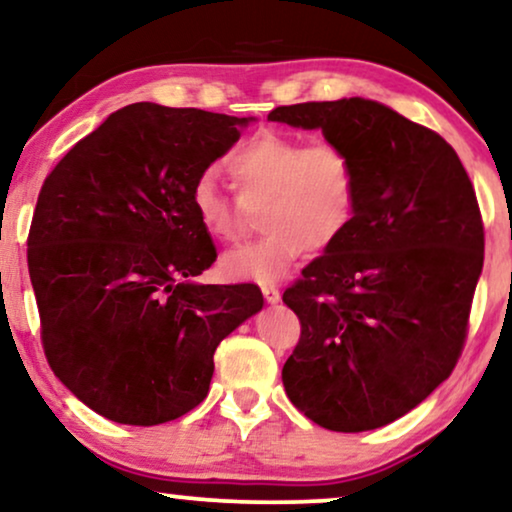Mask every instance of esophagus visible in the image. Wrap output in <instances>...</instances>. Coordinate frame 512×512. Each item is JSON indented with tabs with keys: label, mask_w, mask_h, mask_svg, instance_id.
Wrapping results in <instances>:
<instances>
[{
	"label": "esophagus",
	"mask_w": 512,
	"mask_h": 512,
	"mask_svg": "<svg viewBox=\"0 0 512 512\" xmlns=\"http://www.w3.org/2000/svg\"><path fill=\"white\" fill-rule=\"evenodd\" d=\"M261 291H263L265 301H268L270 305L280 303V298H282V294H280V289H277V287H272V284H263V287H261Z\"/></svg>",
	"instance_id": "obj_1"
}]
</instances>
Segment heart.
<instances>
[{
    "label": "heart",
    "mask_w": 512,
    "mask_h": 512,
    "mask_svg": "<svg viewBox=\"0 0 512 512\" xmlns=\"http://www.w3.org/2000/svg\"><path fill=\"white\" fill-rule=\"evenodd\" d=\"M228 171L240 197L225 195L214 171H204L192 183L190 204L218 242L237 240L251 209L263 207L261 240L221 258L230 280H282L308 249L341 242L355 218L357 169L341 145H305L296 136L261 131L232 152Z\"/></svg>",
    "instance_id": "heart-1"
}]
</instances>
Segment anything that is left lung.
Returning <instances> with one entry per match:
<instances>
[{"mask_svg":"<svg viewBox=\"0 0 512 512\" xmlns=\"http://www.w3.org/2000/svg\"><path fill=\"white\" fill-rule=\"evenodd\" d=\"M268 119L320 129L357 169L348 232L282 296L301 320L284 390L327 430L388 426L449 378L466 341L484 261L473 183L442 136L369 98Z\"/></svg>","mask_w":512,"mask_h":512,"instance_id":"left-lung-1","label":"left lung"}]
</instances>
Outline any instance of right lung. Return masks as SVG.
<instances>
[{
  "instance_id": "obj_1",
  "label": "right lung",
  "mask_w": 512,
  "mask_h": 512,
  "mask_svg": "<svg viewBox=\"0 0 512 512\" xmlns=\"http://www.w3.org/2000/svg\"><path fill=\"white\" fill-rule=\"evenodd\" d=\"M256 117L134 103L39 192L28 268L53 374L96 414L157 426L209 393L218 343L263 308L256 284H202L216 247L192 183Z\"/></svg>"
}]
</instances>
